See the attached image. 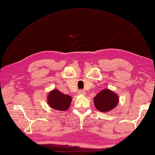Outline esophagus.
Here are the masks:
<instances>
[{
	"instance_id": "esophagus-1",
	"label": "esophagus",
	"mask_w": 155,
	"mask_h": 155,
	"mask_svg": "<svg viewBox=\"0 0 155 155\" xmlns=\"http://www.w3.org/2000/svg\"><path fill=\"white\" fill-rule=\"evenodd\" d=\"M78 94H85V91L84 90H79L78 91Z\"/></svg>"
}]
</instances>
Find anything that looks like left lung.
<instances>
[{
    "label": "left lung",
    "mask_w": 155,
    "mask_h": 155,
    "mask_svg": "<svg viewBox=\"0 0 155 155\" xmlns=\"http://www.w3.org/2000/svg\"><path fill=\"white\" fill-rule=\"evenodd\" d=\"M118 102V97L114 92L108 89L101 91L94 98V106L98 110L108 112L117 106Z\"/></svg>",
    "instance_id": "obj_1"
}]
</instances>
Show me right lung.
<instances>
[{
	"label": "right lung",
	"mask_w": 155,
	"mask_h": 155,
	"mask_svg": "<svg viewBox=\"0 0 155 155\" xmlns=\"http://www.w3.org/2000/svg\"><path fill=\"white\" fill-rule=\"evenodd\" d=\"M72 98L62 94L58 90H53L48 96V103L51 108L58 110H67L70 106Z\"/></svg>",
	"instance_id": "add662e5"
}]
</instances>
